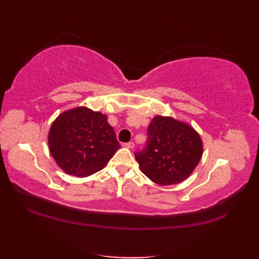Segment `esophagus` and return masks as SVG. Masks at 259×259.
I'll return each mask as SVG.
<instances>
[{"instance_id": "obj_1", "label": "esophagus", "mask_w": 259, "mask_h": 259, "mask_svg": "<svg viewBox=\"0 0 259 259\" xmlns=\"http://www.w3.org/2000/svg\"><path fill=\"white\" fill-rule=\"evenodd\" d=\"M123 147H125V148H130V149H133V148L135 147V144L133 141H130V142H124L123 144Z\"/></svg>"}]
</instances>
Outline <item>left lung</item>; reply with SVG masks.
<instances>
[{"instance_id":"left-lung-1","label":"left lung","mask_w":259,"mask_h":259,"mask_svg":"<svg viewBox=\"0 0 259 259\" xmlns=\"http://www.w3.org/2000/svg\"><path fill=\"white\" fill-rule=\"evenodd\" d=\"M201 155V139L190 125L157 115L148 126L146 146L135 157L148 178L167 186L188 178Z\"/></svg>"}]
</instances>
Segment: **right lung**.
Wrapping results in <instances>:
<instances>
[{"label": "right lung", "instance_id": "obj_1", "mask_svg": "<svg viewBox=\"0 0 259 259\" xmlns=\"http://www.w3.org/2000/svg\"><path fill=\"white\" fill-rule=\"evenodd\" d=\"M107 115L85 107L60 114L49 133L54 160L69 175L87 177L101 170L120 145Z\"/></svg>", "mask_w": 259, "mask_h": 259}]
</instances>
